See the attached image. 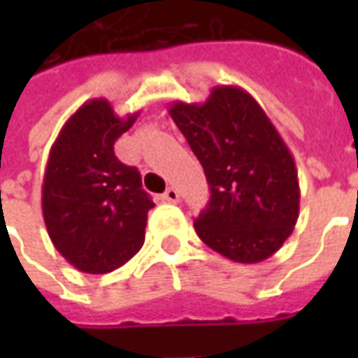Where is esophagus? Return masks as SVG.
<instances>
[{
  "label": "esophagus",
  "mask_w": 358,
  "mask_h": 358,
  "mask_svg": "<svg viewBox=\"0 0 358 358\" xmlns=\"http://www.w3.org/2000/svg\"><path fill=\"white\" fill-rule=\"evenodd\" d=\"M178 199H180V195L174 187H169V189L163 194V201L166 203H178Z\"/></svg>",
  "instance_id": "esophagus-1"
}]
</instances>
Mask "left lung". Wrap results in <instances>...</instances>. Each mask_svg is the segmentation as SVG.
<instances>
[{
    "mask_svg": "<svg viewBox=\"0 0 358 358\" xmlns=\"http://www.w3.org/2000/svg\"><path fill=\"white\" fill-rule=\"evenodd\" d=\"M169 113L209 182V205L194 222L203 243L234 263L274 255L299 218L301 194L292 151L263 107L245 90L217 86Z\"/></svg>",
    "mask_w": 358,
    "mask_h": 358,
    "instance_id": "left-lung-1",
    "label": "left lung"
}]
</instances>
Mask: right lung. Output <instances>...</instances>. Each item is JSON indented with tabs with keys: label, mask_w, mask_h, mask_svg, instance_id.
I'll return each instance as SVG.
<instances>
[{
	"label": "right lung",
	"mask_w": 358,
	"mask_h": 358,
	"mask_svg": "<svg viewBox=\"0 0 358 358\" xmlns=\"http://www.w3.org/2000/svg\"><path fill=\"white\" fill-rule=\"evenodd\" d=\"M140 113L120 118L107 99H90L51 145L43 174L42 213L53 245L74 268L107 274L143 245L155 207L138 169L115 155V141Z\"/></svg>",
	"instance_id": "1"
}]
</instances>
